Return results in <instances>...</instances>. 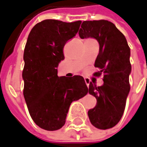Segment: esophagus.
<instances>
[{"label": "esophagus", "mask_w": 147, "mask_h": 147, "mask_svg": "<svg viewBox=\"0 0 147 147\" xmlns=\"http://www.w3.org/2000/svg\"><path fill=\"white\" fill-rule=\"evenodd\" d=\"M85 82H86V83L87 86H89V80H88V79H85Z\"/></svg>", "instance_id": "34e87169"}]
</instances>
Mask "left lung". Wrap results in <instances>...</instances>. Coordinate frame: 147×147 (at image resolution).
I'll list each match as a JSON object with an SVG mask.
<instances>
[{
	"instance_id": "left-lung-1",
	"label": "left lung",
	"mask_w": 147,
	"mask_h": 147,
	"mask_svg": "<svg viewBox=\"0 0 147 147\" xmlns=\"http://www.w3.org/2000/svg\"><path fill=\"white\" fill-rule=\"evenodd\" d=\"M78 34L82 39L94 37L99 43L94 66L100 70L94 75L103 74L104 84L90 83L88 92L96 98L97 105L88 111V116L96 128L110 129L121 120L130 90V49L125 36L106 20L83 21Z\"/></svg>"
}]
</instances>
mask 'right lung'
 <instances>
[{
    "label": "right lung",
    "mask_w": 147,
    "mask_h": 147,
    "mask_svg": "<svg viewBox=\"0 0 147 147\" xmlns=\"http://www.w3.org/2000/svg\"><path fill=\"white\" fill-rule=\"evenodd\" d=\"M81 23L44 20L29 34L24 50L23 94L31 118L41 129H61L72 102L88 93L82 76L58 77L57 69L65 58V45L77 34Z\"/></svg>",
    "instance_id": "add662e5"
}]
</instances>
